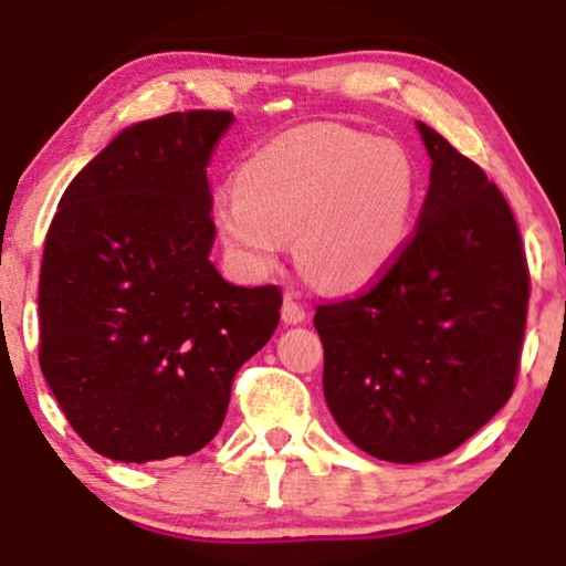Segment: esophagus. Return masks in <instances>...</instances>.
<instances>
[{"instance_id":"esophagus-1","label":"esophagus","mask_w":566,"mask_h":566,"mask_svg":"<svg viewBox=\"0 0 566 566\" xmlns=\"http://www.w3.org/2000/svg\"><path fill=\"white\" fill-rule=\"evenodd\" d=\"M282 319H284V324H297V322H303V319H305L303 303H297L295 297H284Z\"/></svg>"}]
</instances>
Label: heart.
Listing matches in <instances>:
<instances>
[{"instance_id": "obj_1", "label": "heart", "mask_w": 566, "mask_h": 566, "mask_svg": "<svg viewBox=\"0 0 566 566\" xmlns=\"http://www.w3.org/2000/svg\"><path fill=\"white\" fill-rule=\"evenodd\" d=\"M420 172L401 143L316 122L252 154L218 229L252 269L276 263L292 233L295 261L327 290L359 287L394 263L412 229Z\"/></svg>"}]
</instances>
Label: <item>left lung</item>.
Masks as SVG:
<instances>
[{"label":"left lung","mask_w":566,"mask_h":566,"mask_svg":"<svg viewBox=\"0 0 566 566\" xmlns=\"http://www.w3.org/2000/svg\"><path fill=\"white\" fill-rule=\"evenodd\" d=\"M428 186L418 226L359 295L316 305L324 399L359 450L423 463L458 450L516 388L530 269L500 188L418 122Z\"/></svg>","instance_id":"8db88e82"}]
</instances>
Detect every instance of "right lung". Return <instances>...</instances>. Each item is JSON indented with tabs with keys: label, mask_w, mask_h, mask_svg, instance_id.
<instances>
[{
	"label": "right lung",
	"mask_w": 566,
	"mask_h": 566,
	"mask_svg": "<svg viewBox=\"0 0 566 566\" xmlns=\"http://www.w3.org/2000/svg\"><path fill=\"white\" fill-rule=\"evenodd\" d=\"M231 112L127 127L71 180L39 274V367L87 447L122 463L201 450L239 367L274 335L282 290L210 263L207 165Z\"/></svg>",
	"instance_id": "1"
}]
</instances>
